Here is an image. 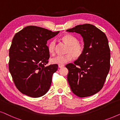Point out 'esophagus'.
Wrapping results in <instances>:
<instances>
[{"label":"esophagus","instance_id":"34e87169","mask_svg":"<svg viewBox=\"0 0 120 120\" xmlns=\"http://www.w3.org/2000/svg\"><path fill=\"white\" fill-rule=\"evenodd\" d=\"M64 67V64H59L58 65V67L60 68H63V67Z\"/></svg>","mask_w":120,"mask_h":120}]
</instances>
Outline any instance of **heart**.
<instances>
[{
	"label": "heart",
	"instance_id": "heart-1",
	"mask_svg": "<svg viewBox=\"0 0 120 120\" xmlns=\"http://www.w3.org/2000/svg\"><path fill=\"white\" fill-rule=\"evenodd\" d=\"M62 40L68 45L67 50V53L65 55H58L51 60L53 64H64L71 61L74 57L79 58L81 56L83 51V46L78 42V39L75 36L71 34H66L62 37ZM56 41L52 40L49 42L47 46L49 53L54 55L55 53Z\"/></svg>",
	"mask_w": 120,
	"mask_h": 120
}]
</instances>
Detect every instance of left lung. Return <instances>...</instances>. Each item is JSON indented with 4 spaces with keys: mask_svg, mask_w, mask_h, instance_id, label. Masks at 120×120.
Instances as JSON below:
<instances>
[{
    "mask_svg": "<svg viewBox=\"0 0 120 120\" xmlns=\"http://www.w3.org/2000/svg\"><path fill=\"white\" fill-rule=\"evenodd\" d=\"M67 32L80 34L83 51L74 64L66 65L67 79L74 94L86 97L98 92L104 85L110 70V53L104 33L90 24H80Z\"/></svg>",
    "mask_w": 120,
    "mask_h": 120,
    "instance_id": "1",
    "label": "left lung"
}]
</instances>
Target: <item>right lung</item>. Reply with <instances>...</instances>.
<instances>
[{
    "label": "right lung",
    "instance_id": "right-lung-1",
    "mask_svg": "<svg viewBox=\"0 0 120 120\" xmlns=\"http://www.w3.org/2000/svg\"><path fill=\"white\" fill-rule=\"evenodd\" d=\"M59 32L29 26L15 35L9 50V68L16 87L23 94L38 98L49 91L58 65L45 67L50 58L47 41Z\"/></svg>",
    "mask_w": 120,
    "mask_h": 120
}]
</instances>
